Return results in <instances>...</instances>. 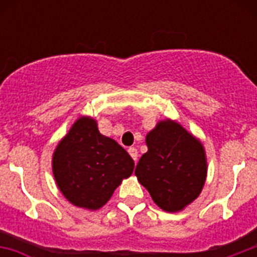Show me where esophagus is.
Returning a JSON list of instances; mask_svg holds the SVG:
<instances>
[{"mask_svg": "<svg viewBox=\"0 0 257 257\" xmlns=\"http://www.w3.org/2000/svg\"><path fill=\"white\" fill-rule=\"evenodd\" d=\"M127 152H128V154H130L131 158H133L134 161H138V157H139V154H138V149L131 147V148L127 149Z\"/></svg>", "mask_w": 257, "mask_h": 257, "instance_id": "34e87169", "label": "esophagus"}]
</instances>
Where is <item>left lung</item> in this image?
<instances>
[{
	"label": "left lung",
	"mask_w": 257,
	"mask_h": 257,
	"mask_svg": "<svg viewBox=\"0 0 257 257\" xmlns=\"http://www.w3.org/2000/svg\"><path fill=\"white\" fill-rule=\"evenodd\" d=\"M148 152L135 175L162 210H183L199 196L207 165L201 143L174 121H162L147 135Z\"/></svg>",
	"instance_id": "obj_1"
}]
</instances>
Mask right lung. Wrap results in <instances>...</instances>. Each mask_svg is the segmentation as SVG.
Listing matches in <instances>:
<instances>
[{"label":"right lung","instance_id":"right-lung-1","mask_svg":"<svg viewBox=\"0 0 257 257\" xmlns=\"http://www.w3.org/2000/svg\"><path fill=\"white\" fill-rule=\"evenodd\" d=\"M134 160L121 145L101 135L92 118L83 117L59 143L52 171L60 192L78 207L97 210L134 171Z\"/></svg>","mask_w":257,"mask_h":257}]
</instances>
